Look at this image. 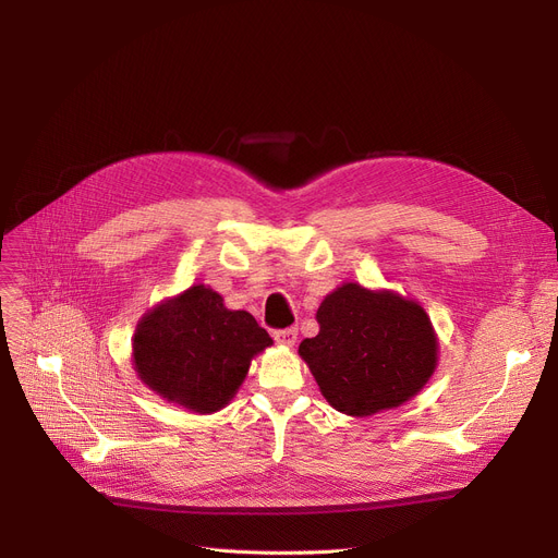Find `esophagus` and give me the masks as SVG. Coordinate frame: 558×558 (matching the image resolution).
<instances>
[{
    "instance_id": "34e87169",
    "label": "esophagus",
    "mask_w": 558,
    "mask_h": 558,
    "mask_svg": "<svg viewBox=\"0 0 558 558\" xmlns=\"http://www.w3.org/2000/svg\"><path fill=\"white\" fill-rule=\"evenodd\" d=\"M274 339L282 345H294L299 339V330L296 328H282V330H274Z\"/></svg>"
}]
</instances>
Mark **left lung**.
I'll return each mask as SVG.
<instances>
[{
    "mask_svg": "<svg viewBox=\"0 0 558 558\" xmlns=\"http://www.w3.org/2000/svg\"><path fill=\"white\" fill-rule=\"evenodd\" d=\"M318 335L303 339L320 393L350 416H371L416 396L436 366V337L425 310L391 291L348 282L316 312Z\"/></svg>",
    "mask_w": 558,
    "mask_h": 558,
    "instance_id": "obj_1",
    "label": "left lung"
}]
</instances>
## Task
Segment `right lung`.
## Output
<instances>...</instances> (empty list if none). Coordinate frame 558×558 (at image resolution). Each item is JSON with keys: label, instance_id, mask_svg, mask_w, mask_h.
<instances>
[{"label": "right lung", "instance_id": "1", "mask_svg": "<svg viewBox=\"0 0 558 558\" xmlns=\"http://www.w3.org/2000/svg\"><path fill=\"white\" fill-rule=\"evenodd\" d=\"M269 332L244 310H226L217 291L194 284L146 314L133 339L135 371L162 398L210 414L228 404Z\"/></svg>", "mask_w": 558, "mask_h": 558}]
</instances>
